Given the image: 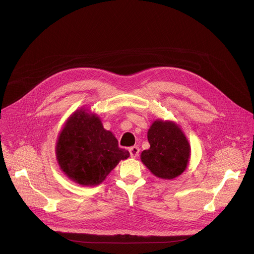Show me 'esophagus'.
Returning <instances> with one entry per match:
<instances>
[{
  "label": "esophagus",
  "mask_w": 254,
  "mask_h": 254,
  "mask_svg": "<svg viewBox=\"0 0 254 254\" xmlns=\"http://www.w3.org/2000/svg\"><path fill=\"white\" fill-rule=\"evenodd\" d=\"M138 153H139V149L137 147H131L129 149V155L131 158H136L138 156Z\"/></svg>",
  "instance_id": "esophagus-1"
}]
</instances>
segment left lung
I'll return each mask as SVG.
<instances>
[{"label": "left lung", "instance_id": "8db88e82", "mask_svg": "<svg viewBox=\"0 0 254 254\" xmlns=\"http://www.w3.org/2000/svg\"><path fill=\"white\" fill-rule=\"evenodd\" d=\"M150 149L140 160L153 175L172 180L182 174L191 157L190 143L180 127L171 121L156 120L148 130Z\"/></svg>", "mask_w": 254, "mask_h": 254}]
</instances>
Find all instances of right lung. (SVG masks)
Listing matches in <instances>:
<instances>
[{"instance_id": "1", "label": "right lung", "mask_w": 254, "mask_h": 254, "mask_svg": "<svg viewBox=\"0 0 254 254\" xmlns=\"http://www.w3.org/2000/svg\"><path fill=\"white\" fill-rule=\"evenodd\" d=\"M61 171L81 186H96L117 165L129 157L119 147L115 134L106 130L94 114L82 107L66 121L56 142Z\"/></svg>"}]
</instances>
